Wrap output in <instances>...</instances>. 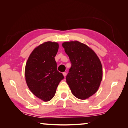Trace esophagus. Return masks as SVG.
<instances>
[{"instance_id": "1", "label": "esophagus", "mask_w": 128, "mask_h": 128, "mask_svg": "<svg viewBox=\"0 0 128 128\" xmlns=\"http://www.w3.org/2000/svg\"><path fill=\"white\" fill-rule=\"evenodd\" d=\"M62 74H63L64 77H66V72H63V73H62Z\"/></svg>"}]
</instances>
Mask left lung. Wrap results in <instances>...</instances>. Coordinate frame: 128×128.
<instances>
[{"instance_id":"obj_1","label":"left lung","mask_w":128,"mask_h":128,"mask_svg":"<svg viewBox=\"0 0 128 128\" xmlns=\"http://www.w3.org/2000/svg\"><path fill=\"white\" fill-rule=\"evenodd\" d=\"M62 46L71 62L67 84L77 98H88L97 92L102 80L100 60L92 49L78 41L66 42Z\"/></svg>"}]
</instances>
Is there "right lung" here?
Masks as SVG:
<instances>
[{
    "label": "right lung",
    "mask_w": 128,
    "mask_h": 128,
    "mask_svg": "<svg viewBox=\"0 0 128 128\" xmlns=\"http://www.w3.org/2000/svg\"><path fill=\"white\" fill-rule=\"evenodd\" d=\"M59 44L47 42L40 45L30 54L25 66V79L34 95L45 102L55 94L59 82L64 78L57 69L55 57Z\"/></svg>",
    "instance_id": "right-lung-1"
}]
</instances>
